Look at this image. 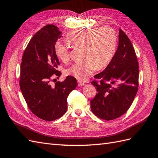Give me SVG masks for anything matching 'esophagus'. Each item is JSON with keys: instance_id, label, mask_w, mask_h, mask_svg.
Wrapping results in <instances>:
<instances>
[{"instance_id": "esophagus-1", "label": "esophagus", "mask_w": 158, "mask_h": 158, "mask_svg": "<svg viewBox=\"0 0 158 158\" xmlns=\"http://www.w3.org/2000/svg\"><path fill=\"white\" fill-rule=\"evenodd\" d=\"M85 82H83V81H79L78 82V85H79V86H80V87H81V86H83V85H85Z\"/></svg>"}]
</instances>
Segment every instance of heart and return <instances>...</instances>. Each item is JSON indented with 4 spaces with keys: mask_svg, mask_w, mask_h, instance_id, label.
<instances>
[{
    "mask_svg": "<svg viewBox=\"0 0 158 158\" xmlns=\"http://www.w3.org/2000/svg\"><path fill=\"white\" fill-rule=\"evenodd\" d=\"M73 47H83L81 62L75 63L66 69V74L83 81L94 71L102 69L110 63L117 47V35L110 27L79 29L71 31L66 37ZM56 56L63 62L69 59V51L64 44L57 41L55 44Z\"/></svg>",
    "mask_w": 158,
    "mask_h": 158,
    "instance_id": "b5f03b06",
    "label": "heart"
}]
</instances>
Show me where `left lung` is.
<instances>
[{
    "label": "left lung",
    "instance_id": "left-lung-1",
    "mask_svg": "<svg viewBox=\"0 0 158 158\" xmlns=\"http://www.w3.org/2000/svg\"><path fill=\"white\" fill-rule=\"evenodd\" d=\"M94 78L91 84L98 93L91 101L93 114L110 121L127 112L138 90L139 64L131 42L121 29L114 57Z\"/></svg>",
    "mask_w": 158,
    "mask_h": 158
}]
</instances>
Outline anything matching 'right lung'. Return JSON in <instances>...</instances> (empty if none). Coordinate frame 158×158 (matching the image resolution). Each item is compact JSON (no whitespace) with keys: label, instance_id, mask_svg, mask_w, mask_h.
<instances>
[{"label":"right lung","instance_id":"1","mask_svg":"<svg viewBox=\"0 0 158 158\" xmlns=\"http://www.w3.org/2000/svg\"><path fill=\"white\" fill-rule=\"evenodd\" d=\"M60 35L59 28L53 25L43 27L28 43L21 64L19 85L27 106L34 115L47 121L65 114L67 97L77 86L72 76H67L62 82L56 81L53 85L50 83L54 77L60 75L56 70L60 63L54 47Z\"/></svg>","mask_w":158,"mask_h":158}]
</instances>
